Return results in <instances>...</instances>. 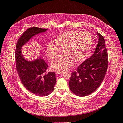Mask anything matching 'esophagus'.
Returning <instances> with one entry per match:
<instances>
[{
    "mask_svg": "<svg viewBox=\"0 0 123 123\" xmlns=\"http://www.w3.org/2000/svg\"><path fill=\"white\" fill-rule=\"evenodd\" d=\"M63 73V71H56V74H62Z\"/></svg>",
    "mask_w": 123,
    "mask_h": 123,
    "instance_id": "esophagus-1",
    "label": "esophagus"
}]
</instances>
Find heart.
I'll return each mask as SVG.
<instances>
[{
    "label": "heart",
    "mask_w": 123,
    "mask_h": 123,
    "mask_svg": "<svg viewBox=\"0 0 123 123\" xmlns=\"http://www.w3.org/2000/svg\"><path fill=\"white\" fill-rule=\"evenodd\" d=\"M92 43V36L88 32L71 30L59 35L53 43L48 44L46 49L47 56L50 60L58 57L62 50L63 53L52 62L51 69L63 71L71 67L74 61H83L87 57Z\"/></svg>",
    "instance_id": "obj_1"
}]
</instances>
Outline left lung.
<instances>
[{
    "instance_id": "8db88e82",
    "label": "left lung",
    "mask_w": 123,
    "mask_h": 123,
    "mask_svg": "<svg viewBox=\"0 0 123 123\" xmlns=\"http://www.w3.org/2000/svg\"><path fill=\"white\" fill-rule=\"evenodd\" d=\"M99 40L93 55L71 73L69 82L71 91L78 96L94 92L103 81L108 67V54L103 36L97 33Z\"/></svg>"
}]
</instances>
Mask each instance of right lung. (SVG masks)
<instances>
[{
    "label": "right lung",
    "instance_id": "right-lung-1",
    "mask_svg": "<svg viewBox=\"0 0 123 123\" xmlns=\"http://www.w3.org/2000/svg\"><path fill=\"white\" fill-rule=\"evenodd\" d=\"M47 30L38 27L27 29L17 41L15 54L16 69L22 84L29 92L39 96H48L53 91L56 74L54 72L45 73L48 65L43 59L39 58L32 62L26 60L21 49L33 36Z\"/></svg>",
    "mask_w": 123,
    "mask_h": 123
}]
</instances>
